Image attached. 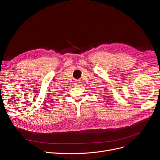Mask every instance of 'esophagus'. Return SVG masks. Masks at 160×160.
Masks as SVG:
<instances>
[{
  "instance_id": "34e87169",
  "label": "esophagus",
  "mask_w": 160,
  "mask_h": 160,
  "mask_svg": "<svg viewBox=\"0 0 160 160\" xmlns=\"http://www.w3.org/2000/svg\"><path fill=\"white\" fill-rule=\"evenodd\" d=\"M80 84V82H77L76 83H75V85H79Z\"/></svg>"
}]
</instances>
